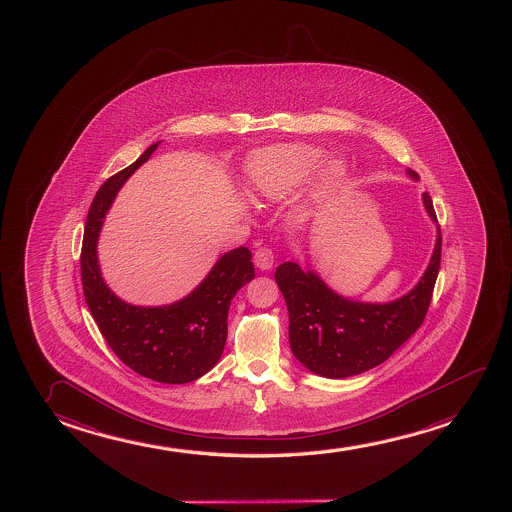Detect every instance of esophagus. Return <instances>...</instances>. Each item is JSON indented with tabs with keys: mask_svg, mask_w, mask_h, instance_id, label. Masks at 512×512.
Wrapping results in <instances>:
<instances>
[{
	"mask_svg": "<svg viewBox=\"0 0 512 512\" xmlns=\"http://www.w3.org/2000/svg\"><path fill=\"white\" fill-rule=\"evenodd\" d=\"M274 261V252H272V249H268V247H261V249L254 252V265L263 270V272L274 267Z\"/></svg>",
	"mask_w": 512,
	"mask_h": 512,
	"instance_id": "1",
	"label": "esophagus"
}]
</instances>
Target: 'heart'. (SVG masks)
I'll list each match as a JSON object with an SVG mask.
<instances>
[{
  "mask_svg": "<svg viewBox=\"0 0 512 512\" xmlns=\"http://www.w3.org/2000/svg\"><path fill=\"white\" fill-rule=\"evenodd\" d=\"M339 158L324 159V152L307 144H282L256 152L249 163V193L254 198L279 202L310 182L307 203L330 195L346 179Z\"/></svg>",
  "mask_w": 512,
  "mask_h": 512,
  "instance_id": "heart-1",
  "label": "heart"
}]
</instances>
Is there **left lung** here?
Here are the masks:
<instances>
[{
	"instance_id": "left-lung-1",
	"label": "left lung",
	"mask_w": 512,
	"mask_h": 512,
	"mask_svg": "<svg viewBox=\"0 0 512 512\" xmlns=\"http://www.w3.org/2000/svg\"><path fill=\"white\" fill-rule=\"evenodd\" d=\"M412 180L418 173L407 170ZM423 207L437 228L432 258L418 284L391 302H360L339 295L316 270L286 261L275 282L288 305L289 346L303 367L328 379L363 374L388 360L416 333L430 307L440 268L442 237L428 193Z\"/></svg>"
}]
</instances>
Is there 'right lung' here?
I'll return each mask as SVG.
<instances>
[{
	"mask_svg": "<svg viewBox=\"0 0 512 512\" xmlns=\"http://www.w3.org/2000/svg\"><path fill=\"white\" fill-rule=\"evenodd\" d=\"M159 144L161 140L149 145L135 163L98 189L87 214L80 274L87 307L117 358L152 381L186 384L216 367L228 337L231 300L254 279V265L247 247L231 249L189 295L154 307L126 302L108 288L98 258L101 226L126 180Z\"/></svg>",
	"mask_w": 512,
	"mask_h": 512,
	"instance_id": "1",
	"label": "right lung"
}]
</instances>
